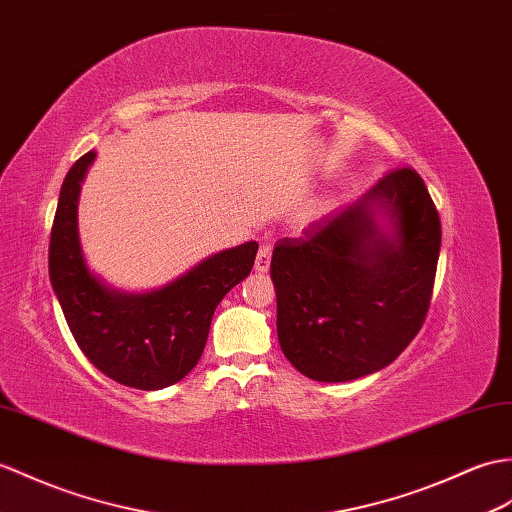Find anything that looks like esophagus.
<instances>
[{
    "label": "esophagus",
    "instance_id": "34e87169",
    "mask_svg": "<svg viewBox=\"0 0 512 512\" xmlns=\"http://www.w3.org/2000/svg\"><path fill=\"white\" fill-rule=\"evenodd\" d=\"M270 246H261L259 253H257V259H255V270L257 272H266L270 268Z\"/></svg>",
    "mask_w": 512,
    "mask_h": 512
}]
</instances>
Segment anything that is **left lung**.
Wrapping results in <instances>:
<instances>
[{"label":"left lung","instance_id":"1","mask_svg":"<svg viewBox=\"0 0 512 512\" xmlns=\"http://www.w3.org/2000/svg\"><path fill=\"white\" fill-rule=\"evenodd\" d=\"M384 208L396 235L384 236ZM441 218L414 168L390 170L336 218L272 251L277 334L285 358L316 382H349L397 360L430 310Z\"/></svg>","mask_w":512,"mask_h":512}]
</instances>
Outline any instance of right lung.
<instances>
[{
    "instance_id": "1",
    "label": "right lung",
    "mask_w": 512,
    "mask_h": 512,
    "mask_svg": "<svg viewBox=\"0 0 512 512\" xmlns=\"http://www.w3.org/2000/svg\"><path fill=\"white\" fill-rule=\"evenodd\" d=\"M95 152L67 172L50 235V281L71 336L100 371L139 390L172 386L205 351L213 312L233 285L251 275L257 242L200 261L165 288L122 294L95 279L78 240V194Z\"/></svg>"
}]
</instances>
